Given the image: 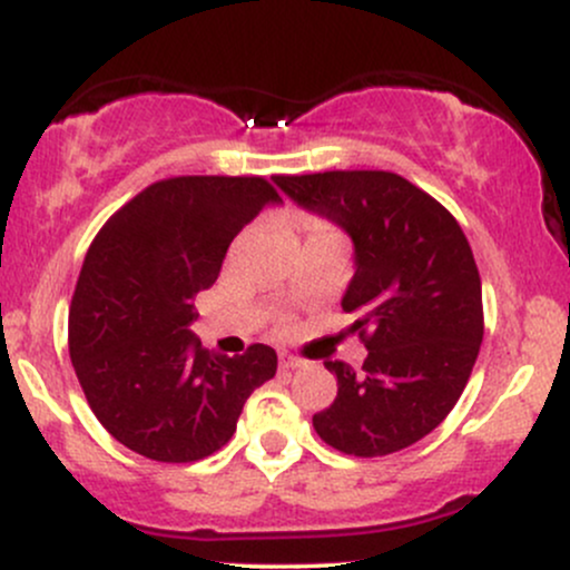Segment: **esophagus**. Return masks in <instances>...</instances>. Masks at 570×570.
<instances>
[{"label":"esophagus","instance_id":"34e87169","mask_svg":"<svg viewBox=\"0 0 570 570\" xmlns=\"http://www.w3.org/2000/svg\"><path fill=\"white\" fill-rule=\"evenodd\" d=\"M278 364H281V370H299L303 367V358H297V356H292V353H281L278 356Z\"/></svg>","mask_w":570,"mask_h":570}]
</instances>
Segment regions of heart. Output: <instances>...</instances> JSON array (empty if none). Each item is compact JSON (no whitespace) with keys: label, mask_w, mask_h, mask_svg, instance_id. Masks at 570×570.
<instances>
[{"label":"heart","mask_w":570,"mask_h":570,"mask_svg":"<svg viewBox=\"0 0 570 570\" xmlns=\"http://www.w3.org/2000/svg\"><path fill=\"white\" fill-rule=\"evenodd\" d=\"M318 230H322V227H316V233H318Z\"/></svg>","instance_id":"1"}]
</instances>
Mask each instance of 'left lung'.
<instances>
[{"label":"left lung","mask_w":570,"mask_h":570,"mask_svg":"<svg viewBox=\"0 0 570 570\" xmlns=\"http://www.w3.org/2000/svg\"><path fill=\"white\" fill-rule=\"evenodd\" d=\"M286 198L353 244L343 311L367 345L362 370L337 375L313 429L340 453L375 458L410 448L455 407L482 345V284L453 214L391 171L276 176Z\"/></svg>","instance_id":"left-lung-1"}]
</instances>
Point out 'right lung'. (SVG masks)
Returning <instances> with one entry per match:
<instances>
[{
	"label": "right lung",
	"mask_w": 570,
	"mask_h": 570,
	"mask_svg": "<svg viewBox=\"0 0 570 570\" xmlns=\"http://www.w3.org/2000/svg\"><path fill=\"white\" fill-rule=\"evenodd\" d=\"M278 203L263 176H176L126 203L90 244L69 311L71 364L101 426L134 453H217L252 391L276 375L271 345L222 356L189 324L230 240Z\"/></svg>",
	"instance_id": "right-lung-1"
}]
</instances>
